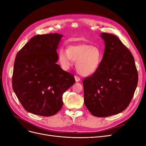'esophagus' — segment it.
Instances as JSON below:
<instances>
[{"instance_id": "obj_1", "label": "esophagus", "mask_w": 146, "mask_h": 146, "mask_svg": "<svg viewBox=\"0 0 146 146\" xmlns=\"http://www.w3.org/2000/svg\"><path fill=\"white\" fill-rule=\"evenodd\" d=\"M75 79H76V81L77 82H78L80 81V78L78 77V76H75Z\"/></svg>"}]
</instances>
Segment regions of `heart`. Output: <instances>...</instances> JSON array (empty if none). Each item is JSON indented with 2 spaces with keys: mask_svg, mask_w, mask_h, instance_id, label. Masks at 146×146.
<instances>
[{
  "mask_svg": "<svg viewBox=\"0 0 146 146\" xmlns=\"http://www.w3.org/2000/svg\"><path fill=\"white\" fill-rule=\"evenodd\" d=\"M102 58L99 48L89 44L69 46L67 50L61 48L58 52L59 61L64 69L69 68L74 61H77V71L85 76H90L98 70Z\"/></svg>",
  "mask_w": 146,
  "mask_h": 146,
  "instance_id": "obj_1",
  "label": "heart"
}]
</instances>
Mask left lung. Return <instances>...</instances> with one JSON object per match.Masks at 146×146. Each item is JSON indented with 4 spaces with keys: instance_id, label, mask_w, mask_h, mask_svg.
I'll return each instance as SVG.
<instances>
[{
    "instance_id": "8db88e82",
    "label": "left lung",
    "mask_w": 146,
    "mask_h": 146,
    "mask_svg": "<svg viewBox=\"0 0 146 146\" xmlns=\"http://www.w3.org/2000/svg\"><path fill=\"white\" fill-rule=\"evenodd\" d=\"M105 52L98 70L84 78V103L92 115L108 117L129 105L138 81L131 53L115 35L102 33Z\"/></svg>"
}]
</instances>
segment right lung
Masks as SVG:
<instances>
[{"instance_id":"right-lung-1","label":"right lung","mask_w":146,"mask_h":146,"mask_svg":"<svg viewBox=\"0 0 146 146\" xmlns=\"http://www.w3.org/2000/svg\"><path fill=\"white\" fill-rule=\"evenodd\" d=\"M62 35H37L17 52L12 86L17 99L29 113L51 116L63 105V94L76 82L74 75L56 63Z\"/></svg>"}]
</instances>
